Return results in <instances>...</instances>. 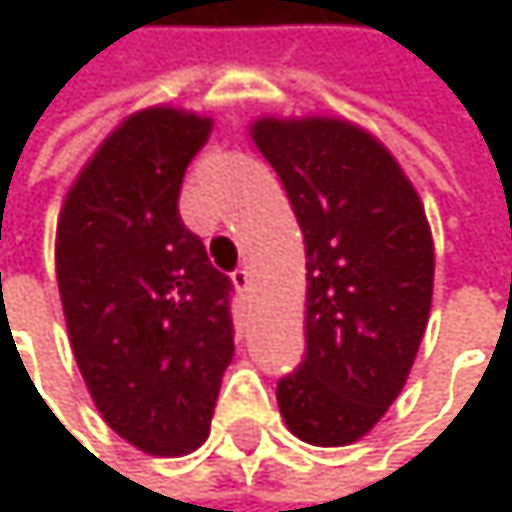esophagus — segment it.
Here are the masks:
<instances>
[{
    "instance_id": "34e87169",
    "label": "esophagus",
    "mask_w": 512,
    "mask_h": 512,
    "mask_svg": "<svg viewBox=\"0 0 512 512\" xmlns=\"http://www.w3.org/2000/svg\"><path fill=\"white\" fill-rule=\"evenodd\" d=\"M231 278H234L237 290H240L243 296H249V290H252V272H249L246 266H237V269L231 272Z\"/></svg>"
}]
</instances>
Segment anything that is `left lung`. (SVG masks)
<instances>
[{
    "instance_id": "8db88e82",
    "label": "left lung",
    "mask_w": 512,
    "mask_h": 512,
    "mask_svg": "<svg viewBox=\"0 0 512 512\" xmlns=\"http://www.w3.org/2000/svg\"><path fill=\"white\" fill-rule=\"evenodd\" d=\"M252 139L305 237V358L278 379V409L308 445H353L397 400L421 347L430 225L394 156L347 121L263 118Z\"/></svg>"
}]
</instances>
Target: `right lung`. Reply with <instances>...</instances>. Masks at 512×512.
I'll use <instances>...</instances> for the list:
<instances>
[{"label": "right lung", "instance_id": "right-lung-1", "mask_svg": "<svg viewBox=\"0 0 512 512\" xmlns=\"http://www.w3.org/2000/svg\"><path fill=\"white\" fill-rule=\"evenodd\" d=\"M210 118H127L67 192L55 275L82 379L106 424L154 457L204 445L234 358V281L177 210Z\"/></svg>", "mask_w": 512, "mask_h": 512}]
</instances>
